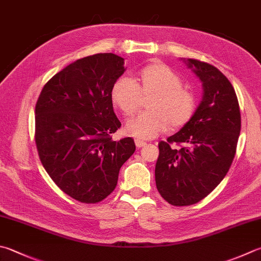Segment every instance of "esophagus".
I'll list each match as a JSON object with an SVG mask.
<instances>
[{
  "label": "esophagus",
  "instance_id": "obj_1",
  "mask_svg": "<svg viewBox=\"0 0 261 261\" xmlns=\"http://www.w3.org/2000/svg\"><path fill=\"white\" fill-rule=\"evenodd\" d=\"M135 145H136V147H143V146H145L146 145V142H144V141H142V140H139V139H136L135 140Z\"/></svg>",
  "mask_w": 261,
  "mask_h": 261
}]
</instances>
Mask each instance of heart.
<instances>
[{
    "mask_svg": "<svg viewBox=\"0 0 261 261\" xmlns=\"http://www.w3.org/2000/svg\"><path fill=\"white\" fill-rule=\"evenodd\" d=\"M141 86L134 78L122 76L111 88V100L125 116L135 114L142 96L154 95L149 105L152 111L133 118L126 125L127 134L139 140H151L168 128L189 122L195 111L193 94L185 90L180 77L164 63H151L140 72Z\"/></svg>",
    "mask_w": 261,
    "mask_h": 261,
    "instance_id": "1",
    "label": "heart"
}]
</instances>
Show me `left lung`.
Masks as SVG:
<instances>
[{"label": "left lung", "mask_w": 261, "mask_h": 261, "mask_svg": "<svg viewBox=\"0 0 261 261\" xmlns=\"http://www.w3.org/2000/svg\"><path fill=\"white\" fill-rule=\"evenodd\" d=\"M202 83V99L179 132L159 143L155 184L173 205H190L204 199L227 174L241 130L237 94L217 68L193 59H180ZM173 141L188 145L171 149Z\"/></svg>", "instance_id": "obj_1"}]
</instances>
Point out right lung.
Segmentation results:
<instances>
[{"label": "right lung", "mask_w": 261, "mask_h": 261, "mask_svg": "<svg viewBox=\"0 0 261 261\" xmlns=\"http://www.w3.org/2000/svg\"><path fill=\"white\" fill-rule=\"evenodd\" d=\"M124 65L125 59L114 53L80 59L44 85L36 103L39 159L54 183L81 202L106 199L135 151L132 137H111L121 126L111 88L125 72Z\"/></svg>", "instance_id": "right-lung-1"}]
</instances>
